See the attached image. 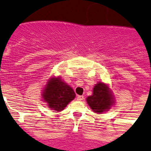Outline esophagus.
<instances>
[{"instance_id": "1", "label": "esophagus", "mask_w": 151, "mask_h": 151, "mask_svg": "<svg viewBox=\"0 0 151 151\" xmlns=\"http://www.w3.org/2000/svg\"><path fill=\"white\" fill-rule=\"evenodd\" d=\"M77 99H78V101H82V100L84 99V96H82V95H78V96H77Z\"/></svg>"}]
</instances>
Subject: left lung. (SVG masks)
I'll list each match as a JSON object with an SVG mask.
<instances>
[{"label": "left lung", "instance_id": "obj_1", "mask_svg": "<svg viewBox=\"0 0 151 151\" xmlns=\"http://www.w3.org/2000/svg\"><path fill=\"white\" fill-rule=\"evenodd\" d=\"M87 102L96 113L108 111L114 103L113 95L107 84L99 82L93 88V94L87 98Z\"/></svg>", "mask_w": 151, "mask_h": 151}]
</instances>
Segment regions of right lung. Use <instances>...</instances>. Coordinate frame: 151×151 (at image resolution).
Masks as SVG:
<instances>
[{
	"mask_svg": "<svg viewBox=\"0 0 151 151\" xmlns=\"http://www.w3.org/2000/svg\"><path fill=\"white\" fill-rule=\"evenodd\" d=\"M44 101L56 111H60L75 98L73 90L60 78H52L48 81L42 92Z\"/></svg>",
	"mask_w": 151,
	"mask_h": 151,
	"instance_id": "obj_1",
	"label": "right lung"
}]
</instances>
